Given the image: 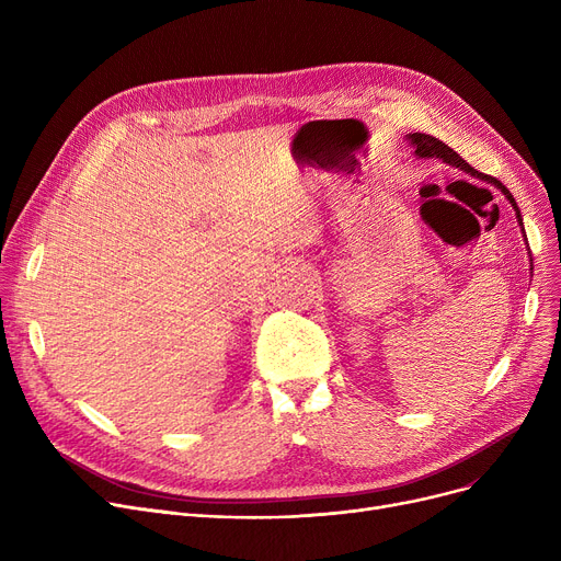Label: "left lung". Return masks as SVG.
Listing matches in <instances>:
<instances>
[{"mask_svg":"<svg viewBox=\"0 0 561 561\" xmlns=\"http://www.w3.org/2000/svg\"><path fill=\"white\" fill-rule=\"evenodd\" d=\"M409 138H411V145L416 147V154L419 157H436V159H444V161H448V163H453V165H457V168H461V170H466V172H470V174H480L482 180H486V182H491V184H495L500 191L505 193V197L512 202V206L516 209V218H518V222L523 225V218H520V211H518V206H516V199H514V195L500 184L495 176H489V174H482V172H478L476 168H470L455 150L453 147H448L444 140H438V138H434V136H430V134H409Z\"/></svg>","mask_w":561,"mask_h":561,"instance_id":"8db88e82","label":"left lung"}]
</instances>
